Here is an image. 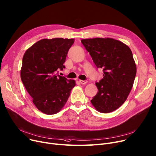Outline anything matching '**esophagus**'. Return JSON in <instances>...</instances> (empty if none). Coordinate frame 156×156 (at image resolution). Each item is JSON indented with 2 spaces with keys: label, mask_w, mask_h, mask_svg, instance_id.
Here are the masks:
<instances>
[{
  "label": "esophagus",
  "mask_w": 156,
  "mask_h": 156,
  "mask_svg": "<svg viewBox=\"0 0 156 156\" xmlns=\"http://www.w3.org/2000/svg\"><path fill=\"white\" fill-rule=\"evenodd\" d=\"M87 80H80V83L81 85H85L87 83Z\"/></svg>",
  "instance_id": "esophagus-1"
}]
</instances>
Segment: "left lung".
Masks as SVG:
<instances>
[{
  "mask_svg": "<svg viewBox=\"0 0 156 156\" xmlns=\"http://www.w3.org/2000/svg\"><path fill=\"white\" fill-rule=\"evenodd\" d=\"M97 68H102L103 78L95 85L98 93L91 100L95 109L109 113L119 108L130 92L137 68L129 47L112 38L82 39Z\"/></svg>",
  "mask_w": 156,
  "mask_h": 156,
  "instance_id": "obj_1",
  "label": "left lung"
}]
</instances>
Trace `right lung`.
<instances>
[{"label": "right lung", "mask_w": 156, "mask_h": 156, "mask_svg": "<svg viewBox=\"0 0 156 156\" xmlns=\"http://www.w3.org/2000/svg\"><path fill=\"white\" fill-rule=\"evenodd\" d=\"M73 39H41L26 50L20 78L37 108L47 115L59 112L66 103L75 81L57 75L63 70Z\"/></svg>", "instance_id": "add662e5"}]
</instances>
